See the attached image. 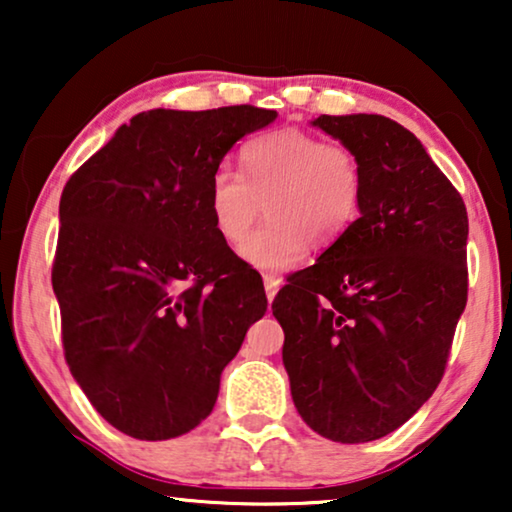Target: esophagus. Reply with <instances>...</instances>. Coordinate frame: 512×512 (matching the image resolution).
I'll list each match as a JSON object with an SVG mask.
<instances>
[{
	"label": "esophagus",
	"mask_w": 512,
	"mask_h": 512,
	"mask_svg": "<svg viewBox=\"0 0 512 512\" xmlns=\"http://www.w3.org/2000/svg\"><path fill=\"white\" fill-rule=\"evenodd\" d=\"M263 282H265V296H268V303H272V300H275V296H277V291H279V284H282V282H279L275 275H265Z\"/></svg>",
	"instance_id": "esophagus-1"
}]
</instances>
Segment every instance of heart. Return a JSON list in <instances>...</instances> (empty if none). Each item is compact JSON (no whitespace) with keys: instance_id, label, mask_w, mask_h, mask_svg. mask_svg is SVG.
I'll return each mask as SVG.
<instances>
[{"instance_id":"heart-1","label":"heart","mask_w":512,"mask_h":512,"mask_svg":"<svg viewBox=\"0 0 512 512\" xmlns=\"http://www.w3.org/2000/svg\"><path fill=\"white\" fill-rule=\"evenodd\" d=\"M240 167L242 174L226 165L212 174L207 207L216 233L237 249L266 205L271 226L242 249L254 268H296L310 242L333 244L359 219L366 181L359 156L345 144L277 128L242 144Z\"/></svg>"}]
</instances>
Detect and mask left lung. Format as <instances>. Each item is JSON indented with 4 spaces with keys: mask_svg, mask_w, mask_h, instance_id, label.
<instances>
[{
    "mask_svg": "<svg viewBox=\"0 0 512 512\" xmlns=\"http://www.w3.org/2000/svg\"><path fill=\"white\" fill-rule=\"evenodd\" d=\"M361 160L363 205L272 314L303 422L368 443L408 422L443 380L468 298L466 205L422 142L377 114L319 116Z\"/></svg>",
    "mask_w": 512,
    "mask_h": 512,
    "instance_id": "1",
    "label": "left lung"
}]
</instances>
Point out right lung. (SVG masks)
I'll return each instance as SVG.
<instances>
[{
	"label": "right lung",
	"mask_w": 512,
	"mask_h": 512,
	"mask_svg": "<svg viewBox=\"0 0 512 512\" xmlns=\"http://www.w3.org/2000/svg\"><path fill=\"white\" fill-rule=\"evenodd\" d=\"M275 118L251 104L142 111L62 191L53 291L65 359L132 438L195 429L268 310L263 282L214 230L207 193L237 139Z\"/></svg>",
	"instance_id": "right-lung-1"
}]
</instances>
